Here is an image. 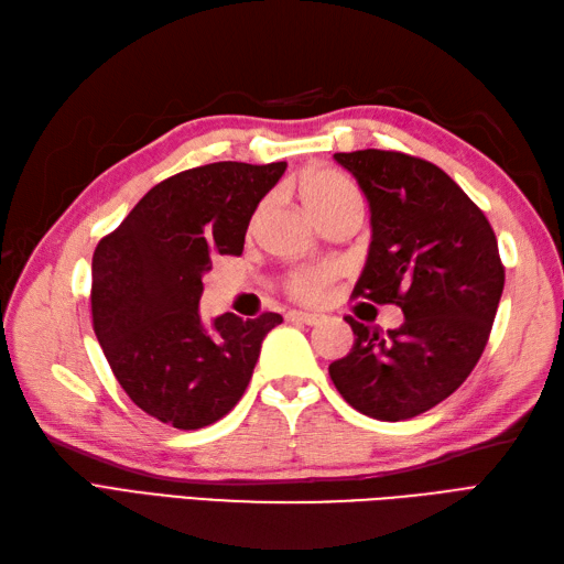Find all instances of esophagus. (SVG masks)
<instances>
[{"instance_id":"34e87169","label":"esophagus","mask_w":564,"mask_h":564,"mask_svg":"<svg viewBox=\"0 0 564 564\" xmlns=\"http://www.w3.org/2000/svg\"><path fill=\"white\" fill-rule=\"evenodd\" d=\"M289 319L291 322H301V325H319L322 319H325V315H317V313H301V310H293V313H289Z\"/></svg>"}]
</instances>
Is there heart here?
I'll list each match as a JSON object with an SVG mask.
<instances>
[{
	"label": "heart",
	"instance_id": "heart-1",
	"mask_svg": "<svg viewBox=\"0 0 564 564\" xmlns=\"http://www.w3.org/2000/svg\"><path fill=\"white\" fill-rule=\"evenodd\" d=\"M297 191H301V198L313 215L339 206L344 200L358 198V191L351 178L337 170H315L305 174L301 182H297ZM329 275L332 273L325 267L301 269L291 275L289 289L295 297H301V301H315V297H319L322 291H325Z\"/></svg>",
	"mask_w": 564,
	"mask_h": 564
}]
</instances>
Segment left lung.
I'll list each match as a JSON object with an SVG mask.
<instances>
[{"label": "left lung", "instance_id": "obj_1", "mask_svg": "<svg viewBox=\"0 0 564 564\" xmlns=\"http://www.w3.org/2000/svg\"><path fill=\"white\" fill-rule=\"evenodd\" d=\"M368 198L370 247L354 295L400 305L382 334L346 317L354 346L329 366L354 410L402 422L436 406L473 373L505 291L492 225L436 164L392 150L334 154Z\"/></svg>", "mask_w": 564, "mask_h": 564}]
</instances>
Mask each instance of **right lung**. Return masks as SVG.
Masks as SVG:
<instances>
[{"label": "right lung", "instance_id": "1", "mask_svg": "<svg viewBox=\"0 0 564 564\" xmlns=\"http://www.w3.org/2000/svg\"><path fill=\"white\" fill-rule=\"evenodd\" d=\"M285 162H215L152 186L91 259V319L116 380L174 429L218 422L242 398L261 341L283 317L225 313L206 327L203 273L239 257L259 200Z\"/></svg>", "mask_w": 564, "mask_h": 564}]
</instances>
